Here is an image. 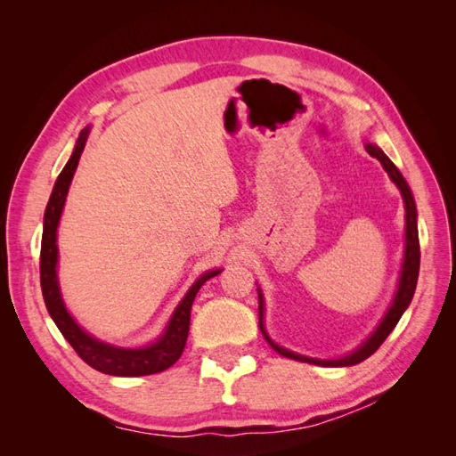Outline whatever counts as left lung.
I'll use <instances>...</instances> for the list:
<instances>
[{
  "label": "left lung",
  "instance_id": "obj_1",
  "mask_svg": "<svg viewBox=\"0 0 456 456\" xmlns=\"http://www.w3.org/2000/svg\"><path fill=\"white\" fill-rule=\"evenodd\" d=\"M365 150L367 154L377 158L384 171L388 173V176L392 178V183L402 191V198L405 203V251H403V262H402V272H399V280H397V291L392 298L390 308L386 310L384 317L380 320V323L377 325V329L357 346L354 352L335 357V360H317V357H308L302 355L297 352L287 350L280 344H275L270 335L266 333L265 329V297H262L260 289L258 291V327L262 337L266 338V342L270 346L278 352L283 357H289V360H297L302 363H314V365H322V367H348V365H355L362 363L363 360L370 354H375L379 350L380 344L386 340L394 327L397 325L399 317L403 315V312L409 308L412 295H415L417 289V280H419V268H420V245H419V226H417V205H415V198H412V191L407 184V181L403 178V175L399 173V169L392 163V159L384 154V151L369 141H365Z\"/></svg>",
  "mask_w": 456,
  "mask_h": 456
}]
</instances>
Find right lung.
Segmentation results:
<instances>
[{
  "label": "right lung",
  "mask_w": 456,
  "mask_h": 456,
  "mask_svg": "<svg viewBox=\"0 0 456 456\" xmlns=\"http://www.w3.org/2000/svg\"><path fill=\"white\" fill-rule=\"evenodd\" d=\"M89 131L91 127H86L79 133L72 156L64 165V169L61 171L57 183H54L49 203L45 207L44 236H41V256H39L41 293H44L45 306L49 315L53 317V322L57 323L64 338L70 342V346L77 352V355L87 365L104 372V375H114V377L154 375V372L169 369L178 357L183 355L186 338H188V330H190L191 302H194L201 285L207 280L215 278V275H218L223 270L216 268V270L201 273L200 278L191 283L183 300L176 305L167 325L163 329V333L154 342L146 344V346H139V348L114 346V344L102 342L96 337L89 335L84 327L76 323V320L64 305L61 285H59L57 228H59L61 215L66 203L68 188H70L74 173L77 169V163L81 158V151L86 148Z\"/></svg>",
  "instance_id": "obj_1"
}]
</instances>
